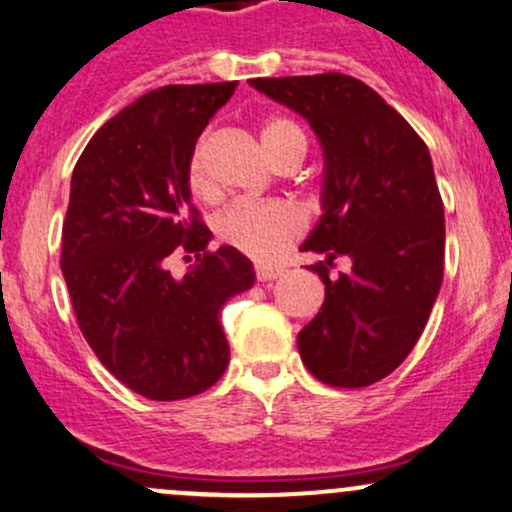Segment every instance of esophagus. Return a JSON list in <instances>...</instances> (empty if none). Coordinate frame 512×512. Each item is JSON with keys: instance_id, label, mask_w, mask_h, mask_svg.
I'll use <instances>...</instances> for the list:
<instances>
[{"instance_id": "esophagus-1", "label": "esophagus", "mask_w": 512, "mask_h": 512, "mask_svg": "<svg viewBox=\"0 0 512 512\" xmlns=\"http://www.w3.org/2000/svg\"><path fill=\"white\" fill-rule=\"evenodd\" d=\"M283 276V268H273V266H256V278L261 280V283H266V280H276Z\"/></svg>"}]
</instances>
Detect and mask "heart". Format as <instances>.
<instances>
[{"label":"heart","mask_w":512,"mask_h":512,"mask_svg":"<svg viewBox=\"0 0 512 512\" xmlns=\"http://www.w3.org/2000/svg\"><path fill=\"white\" fill-rule=\"evenodd\" d=\"M261 144L278 168H298L307 153V134L295 119L285 114L261 122ZM188 190L200 200L212 195V178L207 168V134L190 148L185 166ZM219 241L256 261H276L305 232V214L285 200H239L232 202L214 222Z\"/></svg>","instance_id":"b5f03b06"}]
</instances>
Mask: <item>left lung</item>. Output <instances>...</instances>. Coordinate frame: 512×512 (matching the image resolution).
Here are the masks:
<instances>
[{"label":"left lung","mask_w":512,"mask_h":512,"mask_svg":"<svg viewBox=\"0 0 512 512\" xmlns=\"http://www.w3.org/2000/svg\"><path fill=\"white\" fill-rule=\"evenodd\" d=\"M251 85L310 122L324 148V214L302 251L324 283L298 334L302 364L334 388H366L410 354L444 276V205L425 141L361 80L342 73ZM352 268L329 279L333 258Z\"/></svg>","instance_id":"1"}]
</instances>
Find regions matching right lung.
Here are the masks:
<instances>
[{"mask_svg":"<svg viewBox=\"0 0 512 512\" xmlns=\"http://www.w3.org/2000/svg\"><path fill=\"white\" fill-rule=\"evenodd\" d=\"M239 80L146 92L97 131L73 170L60 268L80 332L112 376L151 400L202 393L229 364L219 310L254 285V266L222 246L192 207L190 148ZM170 253L196 256L183 281Z\"/></svg>","mask_w":512,"mask_h":512,"instance_id":"1","label":"right lung"}]
</instances>
